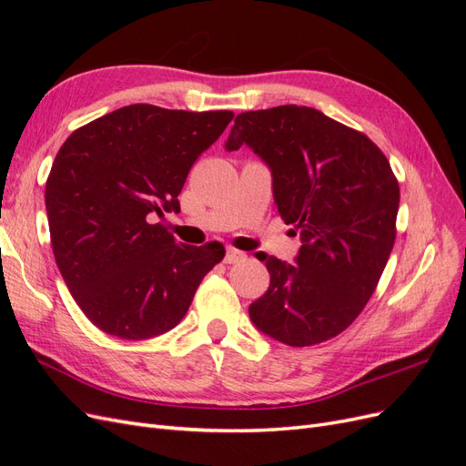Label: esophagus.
Wrapping results in <instances>:
<instances>
[{
  "instance_id": "1",
  "label": "esophagus",
  "mask_w": 466,
  "mask_h": 466,
  "mask_svg": "<svg viewBox=\"0 0 466 466\" xmlns=\"http://www.w3.org/2000/svg\"><path fill=\"white\" fill-rule=\"evenodd\" d=\"M245 258H247L245 252H241V250H237V248L229 247L228 250H225V258H223V262H225V264H237V262H241V260H245Z\"/></svg>"
}]
</instances>
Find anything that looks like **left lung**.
Instances as JSON below:
<instances>
[{
    "label": "left lung",
    "instance_id": "1",
    "mask_svg": "<svg viewBox=\"0 0 466 466\" xmlns=\"http://www.w3.org/2000/svg\"><path fill=\"white\" fill-rule=\"evenodd\" d=\"M248 146L272 171L281 219L301 235L295 264L262 257L270 286L248 307L288 346L344 332L373 295L397 238L399 180L371 139L311 106L241 112L225 147Z\"/></svg>",
    "mask_w": 466,
    "mask_h": 466
}]
</instances>
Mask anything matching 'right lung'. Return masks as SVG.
<instances>
[{"mask_svg": "<svg viewBox=\"0 0 466 466\" xmlns=\"http://www.w3.org/2000/svg\"><path fill=\"white\" fill-rule=\"evenodd\" d=\"M231 120V110L130 105L81 126L60 147L45 192L52 250L96 329L124 340L171 330L223 260V247L178 243L155 218L178 214L190 167Z\"/></svg>", "mask_w": 466, "mask_h": 466, "instance_id": "obj_1", "label": "right lung"}]
</instances>
